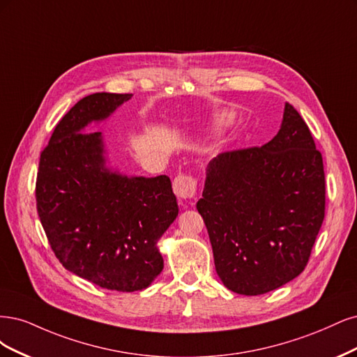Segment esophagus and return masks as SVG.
Listing matches in <instances>:
<instances>
[{
    "instance_id": "esophagus-1",
    "label": "esophagus",
    "mask_w": 357,
    "mask_h": 357,
    "mask_svg": "<svg viewBox=\"0 0 357 357\" xmlns=\"http://www.w3.org/2000/svg\"><path fill=\"white\" fill-rule=\"evenodd\" d=\"M174 191L182 200L192 199L195 195V191H197V181L192 176L179 175L174 179Z\"/></svg>"
}]
</instances>
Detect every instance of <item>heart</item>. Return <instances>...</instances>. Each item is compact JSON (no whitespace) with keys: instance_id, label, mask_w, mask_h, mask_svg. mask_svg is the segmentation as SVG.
I'll return each instance as SVG.
<instances>
[{"instance_id":"b5f03b06","label":"heart","mask_w":357,"mask_h":357,"mask_svg":"<svg viewBox=\"0 0 357 357\" xmlns=\"http://www.w3.org/2000/svg\"><path fill=\"white\" fill-rule=\"evenodd\" d=\"M224 121H225V119H224Z\"/></svg>"}]
</instances>
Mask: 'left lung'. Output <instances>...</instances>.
<instances>
[{
  "label": "left lung",
  "instance_id": "8db88e82",
  "mask_svg": "<svg viewBox=\"0 0 357 357\" xmlns=\"http://www.w3.org/2000/svg\"><path fill=\"white\" fill-rule=\"evenodd\" d=\"M197 211L229 291L262 295L303 273L325 218V172L291 103L270 142L211 160Z\"/></svg>",
  "mask_w": 357,
  "mask_h": 357
}]
</instances>
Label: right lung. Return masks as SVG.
<instances>
[{
    "mask_svg": "<svg viewBox=\"0 0 357 357\" xmlns=\"http://www.w3.org/2000/svg\"><path fill=\"white\" fill-rule=\"evenodd\" d=\"M132 95L93 93L57 123L40 157L37 211L62 266L109 291L148 287L165 262L158 240L178 216L169 176H128L111 167L102 132Z\"/></svg>",
    "mask_w": 357,
    "mask_h": 357,
    "instance_id": "1",
    "label": "right lung"
}]
</instances>
